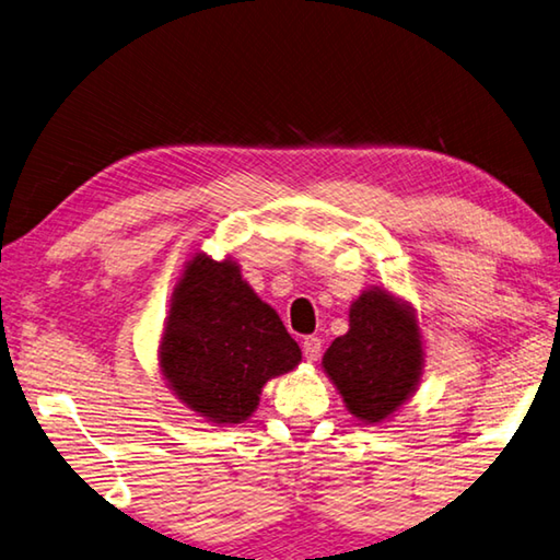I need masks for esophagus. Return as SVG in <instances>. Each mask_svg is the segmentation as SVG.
Masks as SVG:
<instances>
[{
    "label": "esophagus",
    "instance_id": "1",
    "mask_svg": "<svg viewBox=\"0 0 560 560\" xmlns=\"http://www.w3.org/2000/svg\"><path fill=\"white\" fill-rule=\"evenodd\" d=\"M301 348H303V358H306L308 363H314V360L320 358V338H316V336L303 338Z\"/></svg>",
    "mask_w": 560,
    "mask_h": 560
}]
</instances>
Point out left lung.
<instances>
[{
  "mask_svg": "<svg viewBox=\"0 0 560 560\" xmlns=\"http://www.w3.org/2000/svg\"><path fill=\"white\" fill-rule=\"evenodd\" d=\"M350 328L324 355V371L350 415L385 422L417 390L424 350L415 308L385 289H368L350 303Z\"/></svg>",
  "mask_w": 560,
  "mask_h": 560,
  "instance_id": "8db88e82",
  "label": "left lung"
}]
</instances>
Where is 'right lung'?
<instances>
[{
    "label": "right lung",
    "instance_id": "right-lung-1",
    "mask_svg": "<svg viewBox=\"0 0 560 560\" xmlns=\"http://www.w3.org/2000/svg\"><path fill=\"white\" fill-rule=\"evenodd\" d=\"M158 358L179 402L207 422L236 424L257 410L267 381L301 363V348L236 261L195 254L173 291Z\"/></svg>",
    "mask_w": 560,
    "mask_h": 560
}]
</instances>
